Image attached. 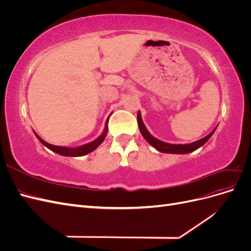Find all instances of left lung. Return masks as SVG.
<instances>
[{
    "label": "left lung",
    "mask_w": 251,
    "mask_h": 251,
    "mask_svg": "<svg viewBox=\"0 0 251 251\" xmlns=\"http://www.w3.org/2000/svg\"><path fill=\"white\" fill-rule=\"evenodd\" d=\"M137 120H138V126H139V130L141 135L143 136V138L146 139L151 147L155 148L158 151H161V153H165V154H188L192 153V151L198 150L199 148H201L202 146H204L206 141H208V139L211 137L212 134L215 133L216 128L212 130L207 136H205L204 138L197 140L195 142L192 143H187V144H172V143H168L157 139L156 137H154L149 131L147 126H144L142 118H141V114L140 111H138L137 114Z\"/></svg>",
    "instance_id": "left-lung-1"
}]
</instances>
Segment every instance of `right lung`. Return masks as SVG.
Listing matches in <instances>:
<instances>
[{
	"instance_id": "1",
	"label": "right lung",
	"mask_w": 251,
	"mask_h": 251,
	"mask_svg": "<svg viewBox=\"0 0 251 251\" xmlns=\"http://www.w3.org/2000/svg\"><path fill=\"white\" fill-rule=\"evenodd\" d=\"M108 123L109 121H105V126L103 128V132L101 133V135L100 137H97L95 140L91 141L89 143L83 144V146L80 147H76V148H68V147H58V146H54V144H50L48 142H46L45 140H43L39 135H37L34 131V135L36 136V138L41 141L42 144H44L45 147L48 148L49 150H51L54 153L62 155V156H66V157H80V156H85L91 151H95L98 147L100 146L102 143V141L104 140L105 136L108 134Z\"/></svg>"
}]
</instances>
